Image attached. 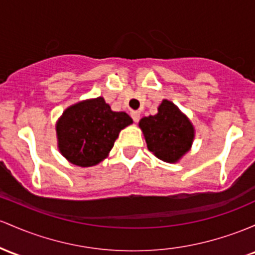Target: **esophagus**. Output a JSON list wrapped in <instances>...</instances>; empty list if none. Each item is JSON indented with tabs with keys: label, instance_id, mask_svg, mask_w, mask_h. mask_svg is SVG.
Here are the masks:
<instances>
[{
	"label": "esophagus",
	"instance_id": "obj_1",
	"mask_svg": "<svg viewBox=\"0 0 255 255\" xmlns=\"http://www.w3.org/2000/svg\"><path fill=\"white\" fill-rule=\"evenodd\" d=\"M130 116H132L134 122H138L139 119H140V113H139V111H132V113H130Z\"/></svg>",
	"mask_w": 255,
	"mask_h": 255
}]
</instances>
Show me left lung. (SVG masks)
I'll use <instances>...</instances> for the list:
<instances>
[{
  "mask_svg": "<svg viewBox=\"0 0 255 255\" xmlns=\"http://www.w3.org/2000/svg\"><path fill=\"white\" fill-rule=\"evenodd\" d=\"M147 149L164 162H177L189 151L194 140V127L179 109L163 100L155 116L139 122Z\"/></svg>",
  "mask_w": 255,
  "mask_h": 255,
  "instance_id": "1",
  "label": "left lung"
}]
</instances>
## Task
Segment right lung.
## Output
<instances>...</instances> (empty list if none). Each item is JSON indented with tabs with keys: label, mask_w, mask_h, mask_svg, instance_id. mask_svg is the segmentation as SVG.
<instances>
[{
	"label": "right lung",
	"mask_w": 255,
	"mask_h": 255,
	"mask_svg": "<svg viewBox=\"0 0 255 255\" xmlns=\"http://www.w3.org/2000/svg\"><path fill=\"white\" fill-rule=\"evenodd\" d=\"M132 122L126 113L111 110L102 97L77 103L57 123L61 155L76 166H96L113 149L121 129Z\"/></svg>",
	"instance_id": "obj_1"
}]
</instances>
